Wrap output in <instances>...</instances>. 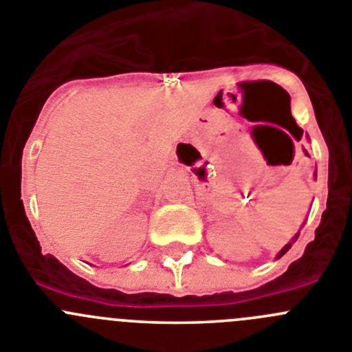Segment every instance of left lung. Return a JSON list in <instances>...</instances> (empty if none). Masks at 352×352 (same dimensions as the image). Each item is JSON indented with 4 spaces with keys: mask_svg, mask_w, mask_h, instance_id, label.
Instances as JSON below:
<instances>
[{
    "mask_svg": "<svg viewBox=\"0 0 352 352\" xmlns=\"http://www.w3.org/2000/svg\"><path fill=\"white\" fill-rule=\"evenodd\" d=\"M298 234H300V232H297V234H295V236H294V238H292V241H290V243H288V245H285V246H283V248H281V252H280V254H278V257H276V258H280V257H283V255H285V254H287V252H288V250H290V248H292V245H294V243H295V241H297Z\"/></svg>",
    "mask_w": 352,
    "mask_h": 352,
    "instance_id": "obj_1",
    "label": "left lung"
}]
</instances>
